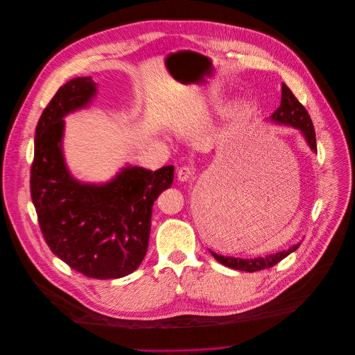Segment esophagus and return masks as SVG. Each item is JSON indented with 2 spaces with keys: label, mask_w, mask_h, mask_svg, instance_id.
Instances as JSON below:
<instances>
[{
  "label": "esophagus",
  "mask_w": 355,
  "mask_h": 355,
  "mask_svg": "<svg viewBox=\"0 0 355 355\" xmlns=\"http://www.w3.org/2000/svg\"><path fill=\"white\" fill-rule=\"evenodd\" d=\"M194 173V171H193V168L191 166H180L179 169H178V179L180 180V182H187L190 178H191V175Z\"/></svg>",
  "instance_id": "esophagus-1"
}]
</instances>
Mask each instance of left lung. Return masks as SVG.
<instances>
[{
  "mask_svg": "<svg viewBox=\"0 0 355 355\" xmlns=\"http://www.w3.org/2000/svg\"><path fill=\"white\" fill-rule=\"evenodd\" d=\"M270 120L279 124L293 125L304 134L306 142L309 144L310 149L313 152H317L315 145V132L311 123V119L304 109V105L297 100V97L293 94V92L283 83L282 85V101L280 106L275 110V113L270 116ZM301 243L290 248L288 250L280 252V253L270 254L266 257H258L253 259H243V258H234V257H224L218 254L213 253V257L223 265L236 269V270H245V272H257L266 268H272L273 265L279 263L282 259H284L287 255L295 252Z\"/></svg>",
  "mask_w": 355,
  "mask_h": 355,
  "instance_id": "obj_1",
  "label": "left lung"
}]
</instances>
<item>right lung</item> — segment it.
Wrapping results in <instances>:
<instances>
[{"instance_id":"1","label":"right lung","mask_w":355,"mask_h":355,"mask_svg":"<svg viewBox=\"0 0 355 355\" xmlns=\"http://www.w3.org/2000/svg\"><path fill=\"white\" fill-rule=\"evenodd\" d=\"M96 94L92 78H75L57 90L35 130L30 190L42 235L51 252L93 279L132 273L149 246L152 210L173 182V165L149 171L125 166L109 183L75 180L64 162L62 117Z\"/></svg>"}]
</instances>
